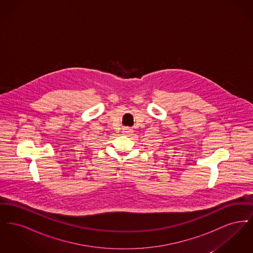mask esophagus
I'll return each instance as SVG.
<instances>
[{"mask_svg": "<svg viewBox=\"0 0 253 253\" xmlns=\"http://www.w3.org/2000/svg\"><path fill=\"white\" fill-rule=\"evenodd\" d=\"M132 129H129V128H126V129H124L123 131H122V133L123 134H126V135H130V134H132Z\"/></svg>", "mask_w": 253, "mask_h": 253, "instance_id": "obj_1", "label": "esophagus"}]
</instances>
